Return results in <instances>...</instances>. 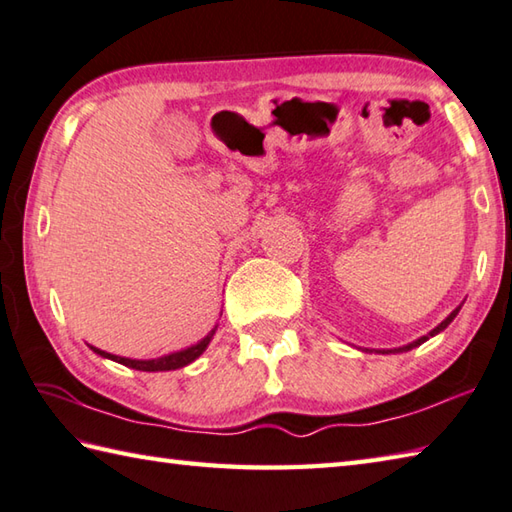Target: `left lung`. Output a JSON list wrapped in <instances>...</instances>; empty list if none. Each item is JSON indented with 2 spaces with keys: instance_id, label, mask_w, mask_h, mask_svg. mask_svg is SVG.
I'll return each mask as SVG.
<instances>
[{
  "instance_id": "8db88e82",
  "label": "left lung",
  "mask_w": 512,
  "mask_h": 512,
  "mask_svg": "<svg viewBox=\"0 0 512 512\" xmlns=\"http://www.w3.org/2000/svg\"><path fill=\"white\" fill-rule=\"evenodd\" d=\"M459 310H462V304H459L455 310H453V313H450L446 319H444V322L442 324H439V326H435L433 330H430V333L428 335H424V337H419V339H415V342H410V344H406V346H399V348H384V350H375V353H382V355H390V353H406V350H413V348H417V346H422L424 342H428V339L430 337H435L437 333H442V330L450 324V322H453V319L457 317V313H459ZM366 350V353H373V350H368V348H364Z\"/></svg>"
}]
</instances>
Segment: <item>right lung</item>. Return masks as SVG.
I'll use <instances>...</instances> for the list:
<instances>
[{
  "mask_svg": "<svg viewBox=\"0 0 512 512\" xmlns=\"http://www.w3.org/2000/svg\"><path fill=\"white\" fill-rule=\"evenodd\" d=\"M215 330H217V324H215V328L210 330V333H208L204 339H199L197 344L188 346V348H182V350H177V353H168V355H162V357H155V359H130V357H119V355L106 353V350L95 348V346H90V344H88V348L93 350L95 355L104 357V359H110V362H117V364H122V366H128V368L144 370V373H164V370H177V368H184V366H188V364H193L195 359H197L199 355H202L204 350L208 348L210 339H213V335H215Z\"/></svg>",
  "mask_w": 512,
  "mask_h": 512,
  "instance_id": "1",
  "label": "right lung"
}]
</instances>
